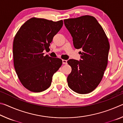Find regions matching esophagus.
I'll return each mask as SVG.
<instances>
[{
  "label": "esophagus",
  "instance_id": "esophagus-1",
  "mask_svg": "<svg viewBox=\"0 0 123 123\" xmlns=\"http://www.w3.org/2000/svg\"><path fill=\"white\" fill-rule=\"evenodd\" d=\"M62 63L63 64H67V61L66 60H62Z\"/></svg>",
  "mask_w": 123,
  "mask_h": 123
}]
</instances>
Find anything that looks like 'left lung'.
Instances as JSON below:
<instances>
[{"mask_svg":"<svg viewBox=\"0 0 123 123\" xmlns=\"http://www.w3.org/2000/svg\"><path fill=\"white\" fill-rule=\"evenodd\" d=\"M64 24L73 37L75 48L81 49V59H70L72 72L68 85L75 92L87 94L97 88L106 68L110 50L109 40L94 17L83 16L64 19Z\"/></svg>","mask_w":123,"mask_h":123,"instance_id":"left-lung-1","label":"left lung"}]
</instances>
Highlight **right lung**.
<instances>
[{"label":"right lung","mask_w":123,"mask_h":123,"mask_svg":"<svg viewBox=\"0 0 123 123\" xmlns=\"http://www.w3.org/2000/svg\"><path fill=\"white\" fill-rule=\"evenodd\" d=\"M63 20L53 22L31 18L20 27L13 44L14 69L22 84L28 90L41 92L51 85L52 78L62 64L61 59L44 56Z\"/></svg>","instance_id":"right-lung-1"}]
</instances>
